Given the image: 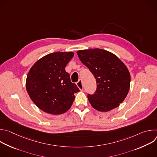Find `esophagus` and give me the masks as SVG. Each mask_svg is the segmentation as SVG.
<instances>
[{
    "instance_id": "esophagus-1",
    "label": "esophagus",
    "mask_w": 157,
    "mask_h": 157,
    "mask_svg": "<svg viewBox=\"0 0 157 157\" xmlns=\"http://www.w3.org/2000/svg\"><path fill=\"white\" fill-rule=\"evenodd\" d=\"M76 84H77V86L79 87V89H80L81 91L83 90V85H82V81L81 79L79 80L78 82H77Z\"/></svg>"
}]
</instances>
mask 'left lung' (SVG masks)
<instances>
[{"label": "left lung", "mask_w": 157, "mask_h": 157, "mask_svg": "<svg viewBox=\"0 0 157 157\" xmlns=\"http://www.w3.org/2000/svg\"><path fill=\"white\" fill-rule=\"evenodd\" d=\"M76 53L96 81V92L87 95L92 107L101 112L117 107L130 89V75L125 64L114 54L102 49L82 50Z\"/></svg>", "instance_id": "obj_1"}]
</instances>
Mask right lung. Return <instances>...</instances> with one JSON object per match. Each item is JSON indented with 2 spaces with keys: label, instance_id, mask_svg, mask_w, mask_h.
<instances>
[{
  "label": "right lung",
  "instance_id": "1",
  "mask_svg": "<svg viewBox=\"0 0 157 157\" xmlns=\"http://www.w3.org/2000/svg\"><path fill=\"white\" fill-rule=\"evenodd\" d=\"M73 52H55L38 60L26 79L27 93L35 104L47 113L58 115L68 111L79 91L65 67Z\"/></svg>",
  "mask_w": 157,
  "mask_h": 157
}]
</instances>
